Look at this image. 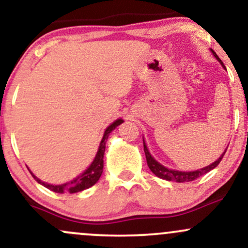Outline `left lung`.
Returning a JSON list of instances; mask_svg holds the SVG:
<instances>
[{"label": "left lung", "mask_w": 248, "mask_h": 248, "mask_svg": "<svg viewBox=\"0 0 248 248\" xmlns=\"http://www.w3.org/2000/svg\"><path fill=\"white\" fill-rule=\"evenodd\" d=\"M211 51H212L213 56L217 58V61H219V62H220L221 65H224L223 62L220 61V58L217 56V53H216L213 50H211ZM143 147H144V154H146V158H147V164H148V167H149V169L152 170V172L155 173L157 177H160L162 179H166V181H173V182H177V183H184V182L195 181L196 178L201 177V176L205 175V173L211 171L212 169H215V168L217 167L219 163H220L221 158H223L225 153H226V149H225V152L221 154V156L218 158L217 161L213 162L212 164H210V166H207L205 168H202V169L195 170V171H178V170L168 169V168L162 166L161 163H158V162L156 161L152 155H150L149 150H148L146 143H144V140H143Z\"/></svg>", "instance_id": "8db88e82"}]
</instances>
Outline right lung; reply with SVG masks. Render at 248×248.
<instances>
[{
    "mask_svg": "<svg viewBox=\"0 0 248 248\" xmlns=\"http://www.w3.org/2000/svg\"><path fill=\"white\" fill-rule=\"evenodd\" d=\"M122 122H124L122 119H118V120H115L113 124H110L109 126L106 128L94 160H93L92 163H91V166L88 167L87 169L81 173V175H79L78 177L72 179L71 182L61 184V186H52V184H47V183H45V182H42L41 179L37 178L36 176L30 171V170L29 171L31 172V175H32V177L35 178L39 184H42V186L47 187V189L51 190V191H53V192L76 193V192L82 191V190H85V189H88V187L94 186L96 182L99 181V178H100V176L102 173V170H104V155H105V148H106V141L108 139V135H109V133L112 132V130H114L115 128L119 126V124H121Z\"/></svg>",
    "mask_w": 248,
    "mask_h": 248,
    "instance_id": "right-lung-1",
    "label": "right lung"
}]
</instances>
